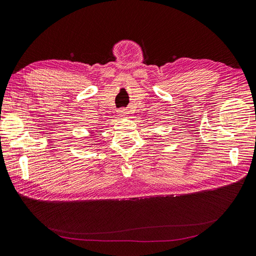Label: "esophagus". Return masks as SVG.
Returning a JSON list of instances; mask_svg holds the SVG:
<instances>
[{
	"instance_id": "1",
	"label": "esophagus",
	"mask_w": 256,
	"mask_h": 256,
	"mask_svg": "<svg viewBox=\"0 0 256 256\" xmlns=\"http://www.w3.org/2000/svg\"><path fill=\"white\" fill-rule=\"evenodd\" d=\"M128 114V110L126 108H121V109L118 110V114H119V116H121V118L126 116Z\"/></svg>"
}]
</instances>
